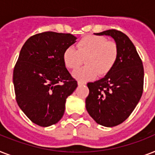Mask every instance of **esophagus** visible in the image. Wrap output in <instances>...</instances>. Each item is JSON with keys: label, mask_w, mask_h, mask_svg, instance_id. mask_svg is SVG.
Here are the masks:
<instances>
[{"label": "esophagus", "mask_w": 155, "mask_h": 155, "mask_svg": "<svg viewBox=\"0 0 155 155\" xmlns=\"http://www.w3.org/2000/svg\"><path fill=\"white\" fill-rule=\"evenodd\" d=\"M85 84H86V83L84 82V81H80V80H78V85L81 86V85H85Z\"/></svg>", "instance_id": "esophagus-1"}]
</instances>
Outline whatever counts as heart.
Listing matches in <instances>:
<instances>
[{"label": "heart", "instance_id": "heart-1", "mask_svg": "<svg viewBox=\"0 0 155 155\" xmlns=\"http://www.w3.org/2000/svg\"><path fill=\"white\" fill-rule=\"evenodd\" d=\"M119 49L117 42L98 35H87L79 40L76 48L68 47L63 54V63L69 69H75L85 59L86 67L78 68L73 76L80 81L92 80L109 72L117 60Z\"/></svg>", "mask_w": 155, "mask_h": 155}]
</instances>
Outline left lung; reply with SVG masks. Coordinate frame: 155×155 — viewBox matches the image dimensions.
Masks as SVG:
<instances>
[{"mask_svg":"<svg viewBox=\"0 0 155 155\" xmlns=\"http://www.w3.org/2000/svg\"><path fill=\"white\" fill-rule=\"evenodd\" d=\"M119 49L117 60L109 72L94 83H87L89 94L86 109L97 124L113 127L125 121L139 102L143 92L144 68L134 45L124 33L108 30Z\"/></svg>","mask_w":155,"mask_h":155,"instance_id":"left-lung-1","label":"left lung"}]
</instances>
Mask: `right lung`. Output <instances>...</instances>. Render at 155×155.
<instances>
[{
  "label": "right lung",
  "instance_id": "1",
  "mask_svg": "<svg viewBox=\"0 0 155 155\" xmlns=\"http://www.w3.org/2000/svg\"><path fill=\"white\" fill-rule=\"evenodd\" d=\"M75 40L71 34L47 31L31 36L21 50L13 75L16 101L36 125L58 122L66 100L77 87L63 59L65 49Z\"/></svg>",
  "mask_w": 155,
  "mask_h": 155
}]
</instances>
